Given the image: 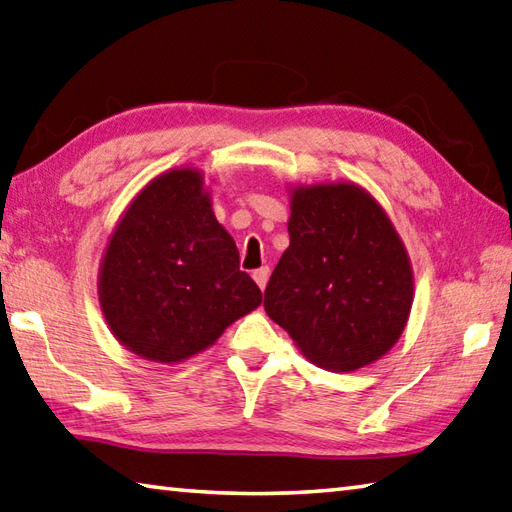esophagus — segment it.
Wrapping results in <instances>:
<instances>
[{"instance_id":"esophagus-1","label":"esophagus","mask_w":512,"mask_h":512,"mask_svg":"<svg viewBox=\"0 0 512 512\" xmlns=\"http://www.w3.org/2000/svg\"><path fill=\"white\" fill-rule=\"evenodd\" d=\"M252 276H254L256 285H258L260 289H265V285H267V281H269V267H260V269H256V272H254Z\"/></svg>"}]
</instances>
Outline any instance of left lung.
Segmentation results:
<instances>
[{
  "label": "left lung",
  "instance_id": "8db88e82",
  "mask_svg": "<svg viewBox=\"0 0 512 512\" xmlns=\"http://www.w3.org/2000/svg\"><path fill=\"white\" fill-rule=\"evenodd\" d=\"M287 231L265 289L267 316L325 370L381 359L408 323L414 283L379 202L352 182L296 187Z\"/></svg>",
  "mask_w": 512,
  "mask_h": 512
}]
</instances>
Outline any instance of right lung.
I'll use <instances>...</instances> for the list:
<instances>
[{
  "label": "right lung",
  "mask_w": 512,
  "mask_h": 512,
  "mask_svg": "<svg viewBox=\"0 0 512 512\" xmlns=\"http://www.w3.org/2000/svg\"><path fill=\"white\" fill-rule=\"evenodd\" d=\"M98 287L115 339L156 363L202 352L263 301L198 169L167 171L140 191L109 240Z\"/></svg>",
  "instance_id": "obj_1"
}]
</instances>
